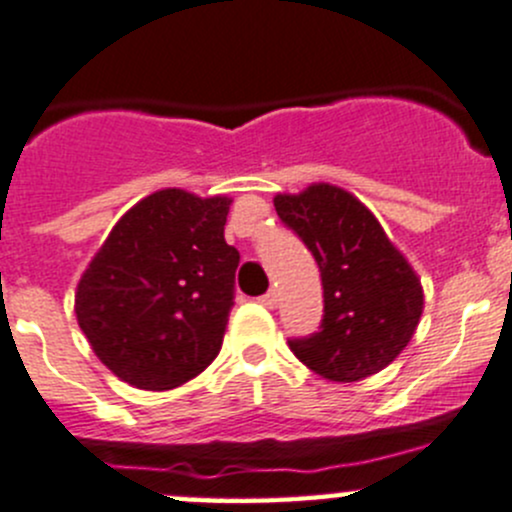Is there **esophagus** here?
I'll return each instance as SVG.
<instances>
[{"label": "esophagus", "instance_id": "esophagus-1", "mask_svg": "<svg viewBox=\"0 0 512 512\" xmlns=\"http://www.w3.org/2000/svg\"><path fill=\"white\" fill-rule=\"evenodd\" d=\"M260 304H262V307H267V309H275L277 307V292H275V289H270L267 294H262Z\"/></svg>", "mask_w": 512, "mask_h": 512}]
</instances>
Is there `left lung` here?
<instances>
[{"label":"left lung","mask_w":512,"mask_h":512,"mask_svg":"<svg viewBox=\"0 0 512 512\" xmlns=\"http://www.w3.org/2000/svg\"><path fill=\"white\" fill-rule=\"evenodd\" d=\"M275 210L319 265V332L289 349L329 381H359L389 366L414 337L423 312L421 280L384 227L352 193L329 183L277 195Z\"/></svg>","instance_id":"left-lung-1"}]
</instances>
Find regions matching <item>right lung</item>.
<instances>
[{
  "label": "right lung",
  "mask_w": 512,
  "mask_h": 512,
  "mask_svg": "<svg viewBox=\"0 0 512 512\" xmlns=\"http://www.w3.org/2000/svg\"><path fill=\"white\" fill-rule=\"evenodd\" d=\"M230 198L168 188L133 205L76 287V319L121 381L168 391L223 347L240 252L225 242Z\"/></svg>",
  "instance_id": "add662e5"
}]
</instances>
